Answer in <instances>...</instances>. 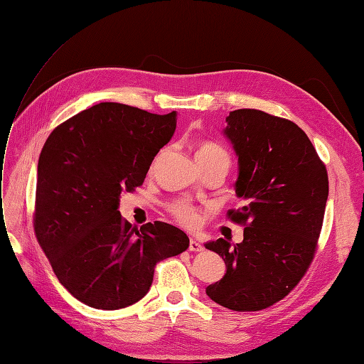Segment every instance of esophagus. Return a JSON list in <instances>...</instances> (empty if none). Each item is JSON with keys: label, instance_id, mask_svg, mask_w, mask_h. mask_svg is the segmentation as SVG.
Returning a JSON list of instances; mask_svg holds the SVG:
<instances>
[{"label": "esophagus", "instance_id": "1", "mask_svg": "<svg viewBox=\"0 0 364 364\" xmlns=\"http://www.w3.org/2000/svg\"><path fill=\"white\" fill-rule=\"evenodd\" d=\"M191 252H202L203 250V246L200 245L199 240L196 238H190V247H188Z\"/></svg>", "mask_w": 364, "mask_h": 364}]
</instances>
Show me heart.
I'll list each match as a JSON object with an SVG mask.
<instances>
[{
    "mask_svg": "<svg viewBox=\"0 0 364 364\" xmlns=\"http://www.w3.org/2000/svg\"><path fill=\"white\" fill-rule=\"evenodd\" d=\"M217 156H228V155L222 147L213 144V142H203V144L197 147L196 159H211ZM171 211L174 217L181 220V222L186 226H196L197 222H199V214H197L196 209L186 202H176L171 206Z\"/></svg>",
    "mask_w": 364,
    "mask_h": 364,
    "instance_id": "1",
    "label": "heart"
}]
</instances>
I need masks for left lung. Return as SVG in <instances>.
Here are the masks:
<instances>
[{
    "instance_id": "8db88e82",
    "label": "left lung",
    "mask_w": 364,
    "mask_h": 364,
    "mask_svg": "<svg viewBox=\"0 0 364 364\" xmlns=\"http://www.w3.org/2000/svg\"><path fill=\"white\" fill-rule=\"evenodd\" d=\"M223 136L238 158L235 194L245 206L228 215L246 225L243 241L218 238L205 247L226 264L206 287L218 305L258 311L287 296L313 259L328 199L325 165L293 121L257 109L226 117Z\"/></svg>"
}]
</instances>
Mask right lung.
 I'll use <instances>...</instances> for the list:
<instances>
[{"instance_id":"add662e5","label":"right lung","mask_w":364,"mask_h":364,"mask_svg":"<svg viewBox=\"0 0 364 364\" xmlns=\"http://www.w3.org/2000/svg\"><path fill=\"white\" fill-rule=\"evenodd\" d=\"M176 117L98 103L54 129L41 151L38 241L59 282L97 310L142 299L156 262L190 246L179 228L155 222L136 229L118 211L121 193L142 185L170 142Z\"/></svg>"}]
</instances>
